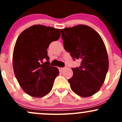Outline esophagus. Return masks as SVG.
I'll list each match as a JSON object with an SVG mask.
<instances>
[{"label":"esophagus","instance_id":"1","mask_svg":"<svg viewBox=\"0 0 122 122\" xmlns=\"http://www.w3.org/2000/svg\"><path fill=\"white\" fill-rule=\"evenodd\" d=\"M64 68H58V70H59L60 72H61L62 70H64Z\"/></svg>","mask_w":122,"mask_h":122}]
</instances>
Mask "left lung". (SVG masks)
I'll return each mask as SVG.
<instances>
[{
    "mask_svg": "<svg viewBox=\"0 0 122 122\" xmlns=\"http://www.w3.org/2000/svg\"><path fill=\"white\" fill-rule=\"evenodd\" d=\"M64 49L73 59L81 60L79 67L72 68L73 75L68 80L72 90L81 97L99 91L108 70V54L103 40L86 25L61 29Z\"/></svg>",
    "mask_w": 122,
    "mask_h": 122,
    "instance_id": "obj_1",
    "label": "left lung"
}]
</instances>
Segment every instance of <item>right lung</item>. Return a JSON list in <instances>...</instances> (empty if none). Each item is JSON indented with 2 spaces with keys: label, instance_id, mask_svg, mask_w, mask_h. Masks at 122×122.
Masks as SVG:
<instances>
[{
  "label": "right lung",
  "instance_id": "1",
  "mask_svg": "<svg viewBox=\"0 0 122 122\" xmlns=\"http://www.w3.org/2000/svg\"><path fill=\"white\" fill-rule=\"evenodd\" d=\"M60 36V29L37 25L26 29L18 37L12 65L19 85L28 95L41 97L51 91L59 71L50 66L47 49Z\"/></svg>",
  "mask_w": 122,
  "mask_h": 122
}]
</instances>
